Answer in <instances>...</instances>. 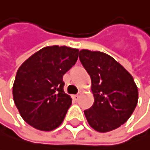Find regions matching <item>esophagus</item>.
Instances as JSON below:
<instances>
[{
  "label": "esophagus",
  "instance_id": "34e87169",
  "mask_svg": "<svg viewBox=\"0 0 150 150\" xmlns=\"http://www.w3.org/2000/svg\"><path fill=\"white\" fill-rule=\"evenodd\" d=\"M80 96H81V93H78V94H74V95H73L72 97H73V99L74 100V101H77L79 98H80Z\"/></svg>",
  "mask_w": 150,
  "mask_h": 150
}]
</instances>
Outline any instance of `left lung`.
Masks as SVG:
<instances>
[{"instance_id":"obj_1","label":"left lung","mask_w":150,"mask_h":150,"mask_svg":"<svg viewBox=\"0 0 150 150\" xmlns=\"http://www.w3.org/2000/svg\"><path fill=\"white\" fill-rule=\"evenodd\" d=\"M79 59L91 77L94 102L84 111L89 125L108 132L125 123L138 103V87L131 74L113 57L100 51L82 49Z\"/></svg>"}]
</instances>
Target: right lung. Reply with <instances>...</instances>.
Here are the masks:
<instances>
[{
	"mask_svg": "<svg viewBox=\"0 0 150 150\" xmlns=\"http://www.w3.org/2000/svg\"><path fill=\"white\" fill-rule=\"evenodd\" d=\"M77 48L45 47L28 57L17 71L13 100L22 119L33 128L50 131L64 120L72 104L64 92L63 76L76 64Z\"/></svg>",
	"mask_w": 150,
	"mask_h": 150,
	"instance_id": "obj_1",
	"label": "right lung"
}]
</instances>
